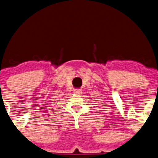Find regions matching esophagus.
<instances>
[{
	"instance_id": "34e87169",
	"label": "esophagus",
	"mask_w": 158,
	"mask_h": 158,
	"mask_svg": "<svg viewBox=\"0 0 158 158\" xmlns=\"http://www.w3.org/2000/svg\"><path fill=\"white\" fill-rule=\"evenodd\" d=\"M75 94H82V91H81V89H76V90L74 91Z\"/></svg>"
}]
</instances>
